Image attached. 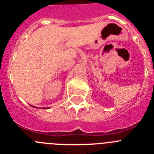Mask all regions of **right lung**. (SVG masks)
Here are the masks:
<instances>
[{
  "mask_svg": "<svg viewBox=\"0 0 154 154\" xmlns=\"http://www.w3.org/2000/svg\"><path fill=\"white\" fill-rule=\"evenodd\" d=\"M33 107H34V106H33Z\"/></svg>",
  "mask_w": 154,
  "mask_h": 154,
  "instance_id": "obj_1",
  "label": "right lung"
}]
</instances>
